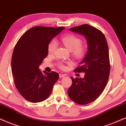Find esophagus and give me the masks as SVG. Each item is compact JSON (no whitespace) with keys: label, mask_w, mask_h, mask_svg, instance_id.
I'll return each instance as SVG.
<instances>
[{"label":"esophagus","mask_w":126,"mask_h":126,"mask_svg":"<svg viewBox=\"0 0 126 126\" xmlns=\"http://www.w3.org/2000/svg\"><path fill=\"white\" fill-rule=\"evenodd\" d=\"M65 76L64 74H59V77L60 78H63Z\"/></svg>","instance_id":"34e87169"}]
</instances>
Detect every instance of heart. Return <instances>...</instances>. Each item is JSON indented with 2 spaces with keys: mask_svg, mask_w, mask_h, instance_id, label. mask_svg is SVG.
<instances>
[{
  "mask_svg": "<svg viewBox=\"0 0 126 126\" xmlns=\"http://www.w3.org/2000/svg\"><path fill=\"white\" fill-rule=\"evenodd\" d=\"M61 41L63 45L70 51L72 52L73 55L77 58L83 57L86 53V47L81 44V40L77 36L74 35L70 34L61 38ZM58 44L55 39H53L49 42L47 47L49 53L53 54L57 48ZM59 67L61 69H64L65 66L62 62L58 63Z\"/></svg>",
  "mask_w": 126,
  "mask_h": 126,
  "instance_id": "obj_1",
  "label": "heart"
}]
</instances>
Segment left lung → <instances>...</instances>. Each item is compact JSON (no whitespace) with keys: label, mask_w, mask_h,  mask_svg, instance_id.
Instances as JSON below:
<instances>
[{"label":"left lung","mask_w":126,"mask_h":126,"mask_svg":"<svg viewBox=\"0 0 126 126\" xmlns=\"http://www.w3.org/2000/svg\"><path fill=\"white\" fill-rule=\"evenodd\" d=\"M70 30L85 36L88 51L74 70L76 72L85 73L84 77H71L72 85L67 93L74 102L87 105L96 99L107 84L110 68L108 43L103 33L91 25L83 24Z\"/></svg>","instance_id":"left-lung-1"}]
</instances>
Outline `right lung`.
Listing matches in <instances>:
<instances>
[{"label":"right lung","instance_id":"right-lung-1","mask_svg":"<svg viewBox=\"0 0 126 126\" xmlns=\"http://www.w3.org/2000/svg\"><path fill=\"white\" fill-rule=\"evenodd\" d=\"M64 27L36 26L21 36L14 47L12 71L19 93L27 101L40 102L48 98L58 73L41 72L39 66L48 53L47 47Z\"/></svg>","mask_w":126,"mask_h":126}]
</instances>
